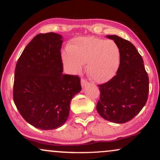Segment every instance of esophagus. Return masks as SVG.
<instances>
[{"label": "esophagus", "mask_w": 160, "mask_h": 160, "mask_svg": "<svg viewBox=\"0 0 160 160\" xmlns=\"http://www.w3.org/2000/svg\"><path fill=\"white\" fill-rule=\"evenodd\" d=\"M87 84H88V80L85 78H82L81 79V86H82V87L86 86Z\"/></svg>", "instance_id": "esophagus-1"}]
</instances>
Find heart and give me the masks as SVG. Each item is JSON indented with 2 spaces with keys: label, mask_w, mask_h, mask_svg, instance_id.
I'll return each instance as SVG.
<instances>
[{
  "label": "heart",
  "mask_w": 160,
  "mask_h": 160,
  "mask_svg": "<svg viewBox=\"0 0 160 160\" xmlns=\"http://www.w3.org/2000/svg\"><path fill=\"white\" fill-rule=\"evenodd\" d=\"M68 52L63 54L66 65L78 72L82 64H87L88 74L97 82L113 78L120 66V50L113 40L94 37L75 38L68 46Z\"/></svg>",
  "instance_id": "obj_1"
}]
</instances>
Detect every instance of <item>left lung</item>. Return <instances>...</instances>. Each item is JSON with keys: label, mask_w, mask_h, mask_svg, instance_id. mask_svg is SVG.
<instances>
[{"label": "left lung", "mask_w": 160, "mask_h": 160, "mask_svg": "<svg viewBox=\"0 0 160 160\" xmlns=\"http://www.w3.org/2000/svg\"><path fill=\"white\" fill-rule=\"evenodd\" d=\"M120 50V66L109 81L99 84L98 113L106 120L124 123L131 120L146 104L149 78L142 57L131 42L117 35H107Z\"/></svg>", "instance_id": "1"}]
</instances>
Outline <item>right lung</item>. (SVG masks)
Masks as SVG:
<instances>
[{
	"instance_id": "right-lung-1",
	"label": "right lung",
	"mask_w": 160,
	"mask_h": 160,
	"mask_svg": "<svg viewBox=\"0 0 160 160\" xmlns=\"http://www.w3.org/2000/svg\"><path fill=\"white\" fill-rule=\"evenodd\" d=\"M62 44L60 34H38L16 63L14 103L22 117L40 129H55L65 123L71 99L81 90L78 75L62 74Z\"/></svg>"
}]
</instances>
